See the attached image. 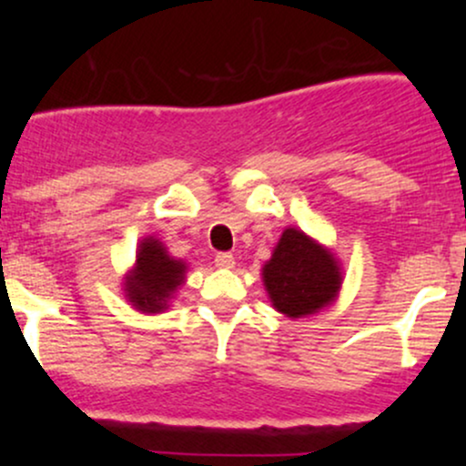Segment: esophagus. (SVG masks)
<instances>
[{
  "instance_id": "esophagus-1",
  "label": "esophagus",
  "mask_w": 466,
  "mask_h": 466,
  "mask_svg": "<svg viewBox=\"0 0 466 466\" xmlns=\"http://www.w3.org/2000/svg\"><path fill=\"white\" fill-rule=\"evenodd\" d=\"M215 263H217V267H221V269H232V267H234V256L229 254V251H218Z\"/></svg>"
}]
</instances>
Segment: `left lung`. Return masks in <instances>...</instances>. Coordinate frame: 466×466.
Returning <instances> with one entry per match:
<instances>
[{
    "label": "left lung",
    "mask_w": 466,
    "mask_h": 466,
    "mask_svg": "<svg viewBox=\"0 0 466 466\" xmlns=\"http://www.w3.org/2000/svg\"><path fill=\"white\" fill-rule=\"evenodd\" d=\"M263 278L274 307L289 318L319 311L341 285L339 267L330 251L296 228L282 232Z\"/></svg>",
    "instance_id": "obj_1"
}]
</instances>
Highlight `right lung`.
<instances>
[{"mask_svg":"<svg viewBox=\"0 0 466 466\" xmlns=\"http://www.w3.org/2000/svg\"><path fill=\"white\" fill-rule=\"evenodd\" d=\"M184 271L186 265L170 258L159 240L147 238L137 251L136 269L127 278L129 302L144 313L162 311L170 293L184 280Z\"/></svg>","mask_w":466,"mask_h":466,"instance_id":"1","label":"right lung"}]
</instances>
